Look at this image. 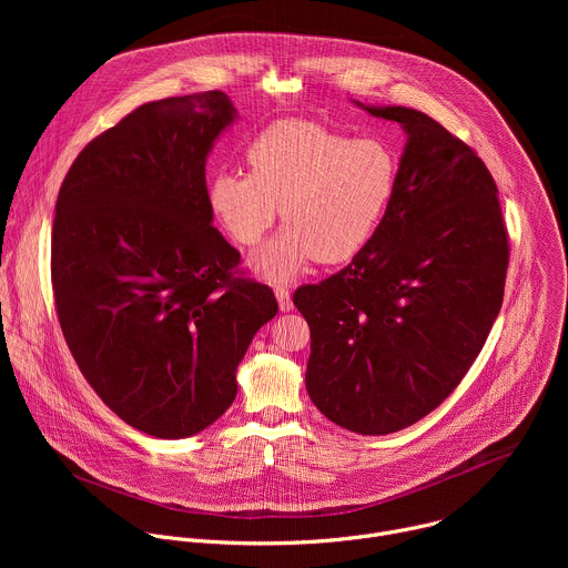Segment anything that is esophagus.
I'll return each mask as SVG.
<instances>
[{"label": "esophagus", "instance_id": "34e87169", "mask_svg": "<svg viewBox=\"0 0 568 568\" xmlns=\"http://www.w3.org/2000/svg\"><path fill=\"white\" fill-rule=\"evenodd\" d=\"M276 301H278V307H281V312H290L292 307H294V303H292V294H290V290L287 287H276Z\"/></svg>", "mask_w": 568, "mask_h": 568}]
</instances>
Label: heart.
Instances as JSON below:
<instances>
[{
  "instance_id": "obj_1",
  "label": "heart",
  "mask_w": 568,
  "mask_h": 568,
  "mask_svg": "<svg viewBox=\"0 0 568 568\" xmlns=\"http://www.w3.org/2000/svg\"><path fill=\"white\" fill-rule=\"evenodd\" d=\"M250 173L220 171L209 204L240 245H258L281 215L283 231L252 261L272 283L294 281L312 261L355 258L382 226L397 191L393 148L375 136L351 139L314 121L265 128L247 150Z\"/></svg>"
}]
</instances>
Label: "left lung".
Here are the masks:
<instances>
[{
  "label": "left lung",
  "instance_id": "8db88e82",
  "mask_svg": "<svg viewBox=\"0 0 568 568\" xmlns=\"http://www.w3.org/2000/svg\"><path fill=\"white\" fill-rule=\"evenodd\" d=\"M407 132L397 191L348 267L294 292L310 326L305 388L335 425L384 436L458 386L504 303L508 233L480 156L432 116L364 105Z\"/></svg>",
  "mask_w": 568,
  "mask_h": 568
}]
</instances>
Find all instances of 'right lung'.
Returning <instances> with one entry per match:
<instances>
[{"label": "right lung", "instance_id": "right-lung-1", "mask_svg": "<svg viewBox=\"0 0 568 568\" xmlns=\"http://www.w3.org/2000/svg\"><path fill=\"white\" fill-rule=\"evenodd\" d=\"M237 112L224 92L152 101L90 141L55 202L51 283L67 346L130 427L186 438L237 393L274 292L213 226L206 156Z\"/></svg>", "mask_w": 568, "mask_h": 568}]
</instances>
